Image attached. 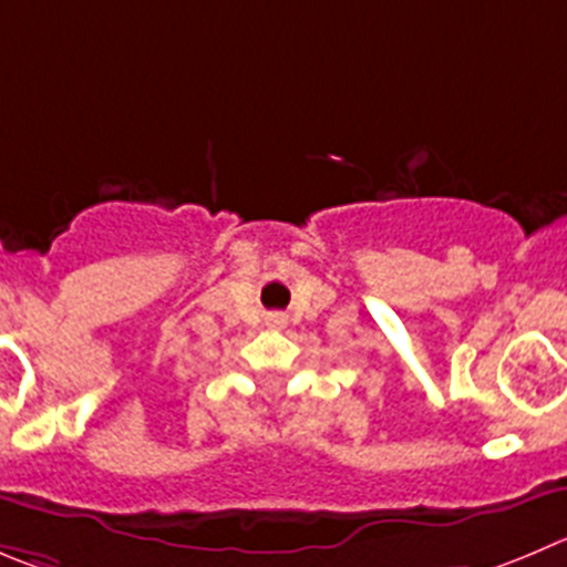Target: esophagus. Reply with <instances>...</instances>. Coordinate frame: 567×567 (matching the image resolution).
I'll return each mask as SVG.
<instances>
[{
  "mask_svg": "<svg viewBox=\"0 0 567 567\" xmlns=\"http://www.w3.org/2000/svg\"><path fill=\"white\" fill-rule=\"evenodd\" d=\"M267 326L269 328H284V326H287V320H284V317H280V315H272V317H269Z\"/></svg>",
  "mask_w": 567,
  "mask_h": 567,
  "instance_id": "34e87169",
  "label": "esophagus"
}]
</instances>
